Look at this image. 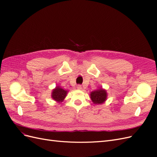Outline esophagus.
<instances>
[{
	"mask_svg": "<svg viewBox=\"0 0 157 157\" xmlns=\"http://www.w3.org/2000/svg\"><path fill=\"white\" fill-rule=\"evenodd\" d=\"M77 89L78 90H82V86H81V85H80V84L77 85Z\"/></svg>",
	"mask_w": 157,
	"mask_h": 157,
	"instance_id": "esophagus-1",
	"label": "esophagus"
}]
</instances>
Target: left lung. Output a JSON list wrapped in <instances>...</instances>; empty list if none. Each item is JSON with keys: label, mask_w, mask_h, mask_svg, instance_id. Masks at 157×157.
I'll list each match as a JSON object with an SVG mask.
<instances>
[{"label": "left lung", "mask_w": 157, "mask_h": 157, "mask_svg": "<svg viewBox=\"0 0 157 157\" xmlns=\"http://www.w3.org/2000/svg\"><path fill=\"white\" fill-rule=\"evenodd\" d=\"M90 98L94 104H102L106 101L107 94L105 90L99 88L90 93Z\"/></svg>", "instance_id": "obj_1"}]
</instances>
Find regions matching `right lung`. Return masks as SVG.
<instances>
[{
    "label": "right lung",
    "mask_w": 157,
    "mask_h": 157,
    "mask_svg": "<svg viewBox=\"0 0 157 157\" xmlns=\"http://www.w3.org/2000/svg\"><path fill=\"white\" fill-rule=\"evenodd\" d=\"M67 90H63L59 86H56L53 90H52V98L54 100H55L57 102H62L64 100L66 96H67Z\"/></svg>",
    "instance_id": "right-lung-1"
}]
</instances>
